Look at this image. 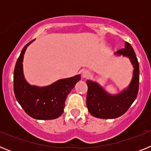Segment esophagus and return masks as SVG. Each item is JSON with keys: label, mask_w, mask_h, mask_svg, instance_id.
<instances>
[{"label": "esophagus", "mask_w": 151, "mask_h": 151, "mask_svg": "<svg viewBox=\"0 0 151 151\" xmlns=\"http://www.w3.org/2000/svg\"><path fill=\"white\" fill-rule=\"evenodd\" d=\"M82 77H83V78H88V77L90 76L91 74L90 71H88V70H84V71L82 72Z\"/></svg>", "instance_id": "34e87169"}]
</instances>
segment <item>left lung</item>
I'll return each instance as SVG.
<instances>
[{
	"mask_svg": "<svg viewBox=\"0 0 151 151\" xmlns=\"http://www.w3.org/2000/svg\"><path fill=\"white\" fill-rule=\"evenodd\" d=\"M130 59L134 67L132 79L129 87L116 95H111L99 85L87 80L88 93L86 105L89 113L99 119H115L123 115L136 99L139 88V64L135 52L129 42L125 43V48L116 52Z\"/></svg>",
	"mask_w": 151,
	"mask_h": 151,
	"instance_id": "obj_1",
	"label": "left lung"
}]
</instances>
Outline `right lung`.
Instances as JSON below:
<instances>
[{
    "label": "right lung",
    "instance_id": "obj_1",
    "mask_svg": "<svg viewBox=\"0 0 151 151\" xmlns=\"http://www.w3.org/2000/svg\"><path fill=\"white\" fill-rule=\"evenodd\" d=\"M33 41L22 48L16 63L13 73L14 94L17 101L29 116L41 120L54 119L63 113L66 97L81 79V76L77 75L71 78L58 80L46 87L29 85L24 78L22 60L27 47Z\"/></svg>",
    "mask_w": 151,
    "mask_h": 151
}]
</instances>
